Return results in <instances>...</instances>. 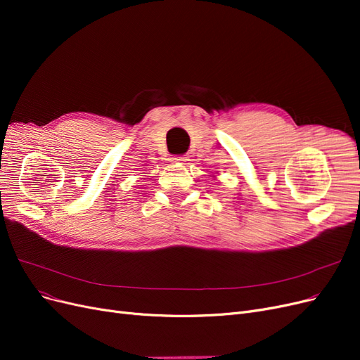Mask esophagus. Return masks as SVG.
<instances>
[{"instance_id": "esophagus-1", "label": "esophagus", "mask_w": 360, "mask_h": 360, "mask_svg": "<svg viewBox=\"0 0 360 360\" xmlns=\"http://www.w3.org/2000/svg\"><path fill=\"white\" fill-rule=\"evenodd\" d=\"M171 160H172V162H179V163H181V162H184L186 159H184L183 156H174V158H171Z\"/></svg>"}]
</instances>
